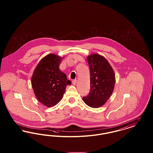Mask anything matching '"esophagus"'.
Instances as JSON below:
<instances>
[{"instance_id": "esophagus-1", "label": "esophagus", "mask_w": 153, "mask_h": 153, "mask_svg": "<svg viewBox=\"0 0 153 153\" xmlns=\"http://www.w3.org/2000/svg\"><path fill=\"white\" fill-rule=\"evenodd\" d=\"M72 84H73V85H76V83H77V80H72Z\"/></svg>"}]
</instances>
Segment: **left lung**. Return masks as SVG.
I'll return each instance as SVG.
<instances>
[{
  "label": "left lung",
  "instance_id": "8db88e82",
  "mask_svg": "<svg viewBox=\"0 0 153 153\" xmlns=\"http://www.w3.org/2000/svg\"><path fill=\"white\" fill-rule=\"evenodd\" d=\"M90 71L91 89L84 102L92 108L104 105L112 95L115 83V75L108 61L100 54H92L87 57Z\"/></svg>",
  "mask_w": 153,
  "mask_h": 153
}]
</instances>
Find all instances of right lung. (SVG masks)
I'll use <instances>...</instances> for the list:
<instances>
[{
	"label": "right lung",
	"instance_id": "obj_1",
	"mask_svg": "<svg viewBox=\"0 0 153 153\" xmlns=\"http://www.w3.org/2000/svg\"><path fill=\"white\" fill-rule=\"evenodd\" d=\"M62 59L54 54L46 56L36 66L31 77V85L37 100L48 107L60 102L66 86L71 84L59 68Z\"/></svg>",
	"mask_w": 153,
	"mask_h": 153
}]
</instances>
